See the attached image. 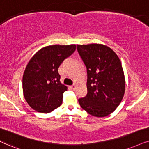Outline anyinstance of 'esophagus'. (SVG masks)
<instances>
[{
    "mask_svg": "<svg viewBox=\"0 0 149 149\" xmlns=\"http://www.w3.org/2000/svg\"><path fill=\"white\" fill-rule=\"evenodd\" d=\"M70 88H71L72 90H75L76 88V85H75V84H73V85L70 86Z\"/></svg>",
    "mask_w": 149,
    "mask_h": 149,
    "instance_id": "obj_1",
    "label": "esophagus"
}]
</instances>
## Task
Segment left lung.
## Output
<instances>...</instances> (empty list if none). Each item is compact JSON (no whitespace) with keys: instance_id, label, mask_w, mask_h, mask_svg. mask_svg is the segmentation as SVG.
<instances>
[{"instance_id":"1","label":"left lung","mask_w":149,"mask_h":149,"mask_svg":"<svg viewBox=\"0 0 149 149\" xmlns=\"http://www.w3.org/2000/svg\"><path fill=\"white\" fill-rule=\"evenodd\" d=\"M77 49L87 71V94L78 100L79 104L91 116H109L119 106L125 94L121 62L116 53L104 45H78Z\"/></svg>"}]
</instances>
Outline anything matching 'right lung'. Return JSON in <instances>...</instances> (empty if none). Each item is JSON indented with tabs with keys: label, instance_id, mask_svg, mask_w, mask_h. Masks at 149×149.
<instances>
[{
	"label": "right lung",
	"instance_id": "1",
	"mask_svg": "<svg viewBox=\"0 0 149 149\" xmlns=\"http://www.w3.org/2000/svg\"><path fill=\"white\" fill-rule=\"evenodd\" d=\"M76 49V45H50L30 59L22 77V90L28 104L37 112L47 113L61 105L67 87L60 81L58 70Z\"/></svg>",
	"mask_w": 149,
	"mask_h": 149
}]
</instances>
